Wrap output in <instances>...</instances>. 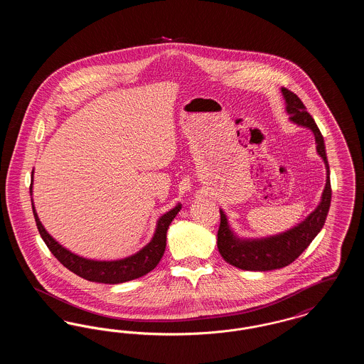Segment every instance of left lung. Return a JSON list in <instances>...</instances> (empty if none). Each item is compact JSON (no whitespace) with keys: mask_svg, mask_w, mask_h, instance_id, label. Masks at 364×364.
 <instances>
[{"mask_svg":"<svg viewBox=\"0 0 364 364\" xmlns=\"http://www.w3.org/2000/svg\"><path fill=\"white\" fill-rule=\"evenodd\" d=\"M281 91L285 98L289 120L296 122L297 125L311 129L315 136L316 151L319 156H322L326 166V186L322 192L321 203L303 223L294 226L287 232H282L279 235H274L270 237H262V239L237 237L229 228L224 211L220 210L221 224L217 233L218 251L229 264L239 267L242 270L267 272V270L281 269L291 264L294 259H297L301 255V252L310 245V242L315 239V236L321 232L329 213L331 187H330L329 164L326 158L323 136L314 122L311 114L306 110V106L301 102V100L285 87H282Z\"/></svg>","mask_w":364,"mask_h":364,"instance_id":"left-lung-1","label":"left lung"}]
</instances>
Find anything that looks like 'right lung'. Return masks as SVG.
I'll return each instance as SVG.
<instances>
[{"instance_id":"right-lung-1","label":"right lung","mask_w":364,"mask_h":364,"mask_svg":"<svg viewBox=\"0 0 364 364\" xmlns=\"http://www.w3.org/2000/svg\"><path fill=\"white\" fill-rule=\"evenodd\" d=\"M31 176L34 177V171ZM30 193H33V183L30 186ZM180 208L181 205H177L166 214L159 217L156 223V233L151 242L144 245L136 254L120 260H94L82 258L55 242L41 224L33 203L36 228L39 230L41 237L43 239L48 248L52 251L53 255L60 260V263H63L68 270L77 274L79 277L102 284H122L150 273L159 263L165 252L168 228L177 215V213L180 211Z\"/></svg>"}]
</instances>
